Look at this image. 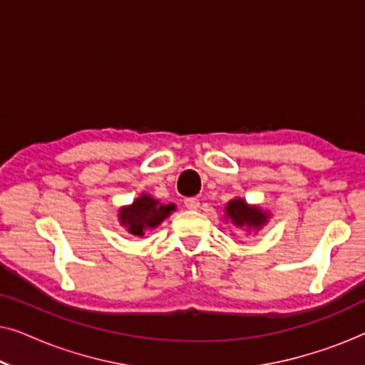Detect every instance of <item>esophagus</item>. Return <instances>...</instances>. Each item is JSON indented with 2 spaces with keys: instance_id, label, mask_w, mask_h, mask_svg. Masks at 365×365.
Returning <instances> with one entry per match:
<instances>
[{
  "instance_id": "34e87169",
  "label": "esophagus",
  "mask_w": 365,
  "mask_h": 365,
  "mask_svg": "<svg viewBox=\"0 0 365 365\" xmlns=\"http://www.w3.org/2000/svg\"><path fill=\"white\" fill-rule=\"evenodd\" d=\"M199 199H196V197H189V199H186V201H184V206H186L189 211H196V209L199 207Z\"/></svg>"
}]
</instances>
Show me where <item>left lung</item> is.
Returning <instances> with one entry per match:
<instances>
[{"mask_svg":"<svg viewBox=\"0 0 365 365\" xmlns=\"http://www.w3.org/2000/svg\"><path fill=\"white\" fill-rule=\"evenodd\" d=\"M226 212L227 217H231V221L236 224V226L259 229L267 221V216L261 211V209L249 207L242 199H234V201L229 202Z\"/></svg>","mask_w":365,"mask_h":365,"instance_id":"1","label":"left lung"}]
</instances>
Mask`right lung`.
I'll return each mask as SVG.
<instances>
[{
	"instance_id": "obj_1",
	"label": "right lung",
	"mask_w": 365,
	"mask_h": 365,
	"mask_svg": "<svg viewBox=\"0 0 365 365\" xmlns=\"http://www.w3.org/2000/svg\"><path fill=\"white\" fill-rule=\"evenodd\" d=\"M171 211H174V204L164 206L151 196L143 194L131 206L121 209L119 219H121V224L129 232L134 234V236H143L146 229L156 227L159 222L169 216Z\"/></svg>"
}]
</instances>
